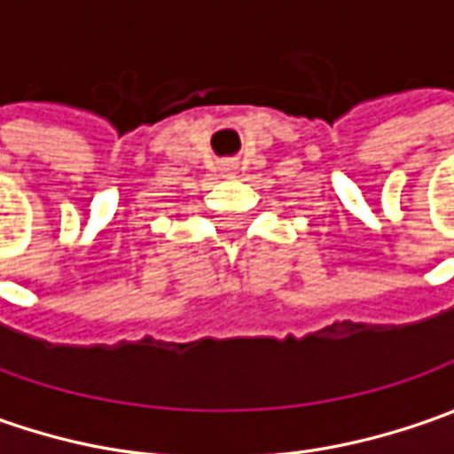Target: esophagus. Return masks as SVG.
Returning <instances> with one entry per match:
<instances>
[{
	"mask_svg": "<svg viewBox=\"0 0 454 454\" xmlns=\"http://www.w3.org/2000/svg\"><path fill=\"white\" fill-rule=\"evenodd\" d=\"M222 168H224V171H235V164H222Z\"/></svg>",
	"mask_w": 454,
	"mask_h": 454,
	"instance_id": "1",
	"label": "esophagus"
}]
</instances>
